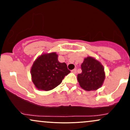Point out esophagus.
I'll return each instance as SVG.
<instances>
[{
    "instance_id": "1",
    "label": "esophagus",
    "mask_w": 130,
    "mask_h": 130,
    "mask_svg": "<svg viewBox=\"0 0 130 130\" xmlns=\"http://www.w3.org/2000/svg\"><path fill=\"white\" fill-rule=\"evenodd\" d=\"M71 72L73 73H76V68H74V69L71 70Z\"/></svg>"
}]
</instances>
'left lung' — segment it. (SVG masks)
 Instances as JSON below:
<instances>
[{
	"label": "left lung",
	"instance_id": "left-lung-1",
	"mask_svg": "<svg viewBox=\"0 0 130 130\" xmlns=\"http://www.w3.org/2000/svg\"><path fill=\"white\" fill-rule=\"evenodd\" d=\"M81 73L77 74V80L83 89L94 90L102 86L105 73L103 67L98 61L88 57L81 64Z\"/></svg>",
	"mask_w": 130,
	"mask_h": 130
}]
</instances>
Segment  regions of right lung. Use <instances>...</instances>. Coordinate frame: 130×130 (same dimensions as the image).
<instances>
[{"label": "right lung", "mask_w": 130, "mask_h": 130, "mask_svg": "<svg viewBox=\"0 0 130 130\" xmlns=\"http://www.w3.org/2000/svg\"><path fill=\"white\" fill-rule=\"evenodd\" d=\"M55 53L43 54L33 64L31 68L32 81L38 89L52 90L59 86L70 72L67 64L60 63Z\"/></svg>", "instance_id": "add662e5"}]
</instances>
